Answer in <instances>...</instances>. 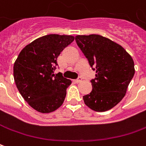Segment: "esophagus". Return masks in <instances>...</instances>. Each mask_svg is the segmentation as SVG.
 <instances>
[{"label": "esophagus", "mask_w": 146, "mask_h": 146, "mask_svg": "<svg viewBox=\"0 0 146 146\" xmlns=\"http://www.w3.org/2000/svg\"><path fill=\"white\" fill-rule=\"evenodd\" d=\"M81 80H82V78H81V77H79L78 79L75 80V82H76V83H80Z\"/></svg>", "instance_id": "esophagus-1"}]
</instances>
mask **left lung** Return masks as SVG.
Instances as JSON below:
<instances>
[{"instance_id": "1", "label": "left lung", "mask_w": 146, "mask_h": 146, "mask_svg": "<svg viewBox=\"0 0 146 146\" xmlns=\"http://www.w3.org/2000/svg\"><path fill=\"white\" fill-rule=\"evenodd\" d=\"M76 44L96 70L92 90L83 96L95 111H106L123 100L135 70L132 57L122 46L99 35H76Z\"/></svg>"}]
</instances>
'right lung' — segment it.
<instances>
[{
	"mask_svg": "<svg viewBox=\"0 0 146 146\" xmlns=\"http://www.w3.org/2000/svg\"><path fill=\"white\" fill-rule=\"evenodd\" d=\"M74 38L55 34L42 36L27 45L17 57L13 66L15 83L35 111L46 114L62 105L71 80L53 72L58 57Z\"/></svg>",
	"mask_w": 146,
	"mask_h": 146,
	"instance_id": "1",
	"label": "right lung"
}]
</instances>
